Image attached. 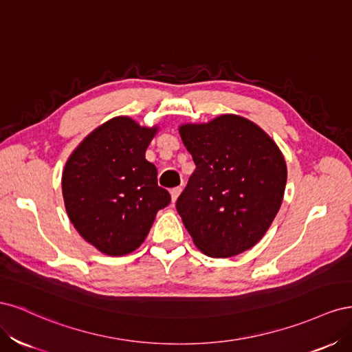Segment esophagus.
Here are the masks:
<instances>
[{
  "instance_id": "1",
  "label": "esophagus",
  "mask_w": 352,
  "mask_h": 352,
  "mask_svg": "<svg viewBox=\"0 0 352 352\" xmlns=\"http://www.w3.org/2000/svg\"><path fill=\"white\" fill-rule=\"evenodd\" d=\"M180 192H182V188H180V186H176L173 189H170V195H172V202H176V199L180 195Z\"/></svg>"
}]
</instances>
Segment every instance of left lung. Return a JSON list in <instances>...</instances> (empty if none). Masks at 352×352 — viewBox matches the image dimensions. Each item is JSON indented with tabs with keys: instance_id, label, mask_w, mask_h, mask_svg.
Masks as SVG:
<instances>
[{
	"instance_id": "8db88e82",
	"label": "left lung",
	"mask_w": 352,
	"mask_h": 352,
	"mask_svg": "<svg viewBox=\"0 0 352 352\" xmlns=\"http://www.w3.org/2000/svg\"><path fill=\"white\" fill-rule=\"evenodd\" d=\"M195 172L176 201L197 247L226 258L254 247L280 208L286 163L257 124L223 114L207 124L180 126Z\"/></svg>"
}]
</instances>
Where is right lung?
Instances as JSON below:
<instances>
[{
    "label": "right lung",
    "instance_id": "obj_1",
    "mask_svg": "<svg viewBox=\"0 0 352 352\" xmlns=\"http://www.w3.org/2000/svg\"><path fill=\"white\" fill-rule=\"evenodd\" d=\"M157 127L114 117L73 151L63 172V198L80 236L107 255L135 251L155 214L170 204L157 168L145 158Z\"/></svg>",
    "mask_w": 352,
    "mask_h": 352
}]
</instances>
